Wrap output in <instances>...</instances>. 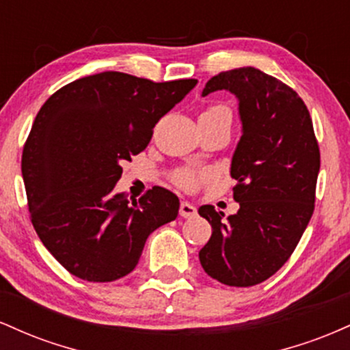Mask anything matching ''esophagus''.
Segmentation results:
<instances>
[{
	"label": "esophagus",
	"mask_w": 350,
	"mask_h": 350,
	"mask_svg": "<svg viewBox=\"0 0 350 350\" xmlns=\"http://www.w3.org/2000/svg\"><path fill=\"white\" fill-rule=\"evenodd\" d=\"M196 214H198V208L192 206V204L180 202V207H179L180 217H184V219H191V217H194Z\"/></svg>",
	"instance_id": "obj_1"
}]
</instances>
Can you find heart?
I'll use <instances>...</instances> for the list:
<instances>
[{
  "mask_svg": "<svg viewBox=\"0 0 350 350\" xmlns=\"http://www.w3.org/2000/svg\"><path fill=\"white\" fill-rule=\"evenodd\" d=\"M215 111H228V108L226 105H214L207 108L202 115L215 113ZM202 176L204 174H199V172H194V171H179L178 174H176V183L184 189H196L198 187L199 180L202 179Z\"/></svg>",
  "mask_w": 350,
  "mask_h": 350,
  "instance_id": "heart-1",
  "label": "heart"
}]
</instances>
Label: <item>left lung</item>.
<instances>
[{
    "label": "left lung",
    "mask_w": 350,
    "mask_h": 350,
    "mask_svg": "<svg viewBox=\"0 0 350 350\" xmlns=\"http://www.w3.org/2000/svg\"><path fill=\"white\" fill-rule=\"evenodd\" d=\"M228 90L239 98L242 136L232 156L239 212L199 207L212 237L199 252L204 271L228 286H253L288 262L314 211L321 154L311 116L281 80L255 69L220 72L202 97Z\"/></svg>",
    "instance_id": "obj_1"
}]
</instances>
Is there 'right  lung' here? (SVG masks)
Masks as SVG:
<instances>
[{
	"mask_svg": "<svg viewBox=\"0 0 350 350\" xmlns=\"http://www.w3.org/2000/svg\"><path fill=\"white\" fill-rule=\"evenodd\" d=\"M196 83L102 72L67 83L41 107L21 159L27 207L44 247L72 275L122 278L151 232L178 217L179 199L167 189L131 204L113 189L122 163L148 146L154 124Z\"/></svg>",
	"mask_w": 350,
	"mask_h": 350,
	"instance_id": "add662e5",
	"label": "right lung"
}]
</instances>
